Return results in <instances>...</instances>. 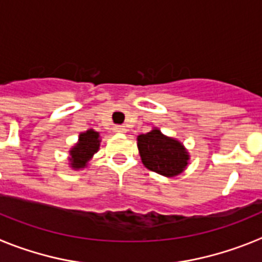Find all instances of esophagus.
I'll list each match as a JSON object with an SVG mask.
<instances>
[{"mask_svg":"<svg viewBox=\"0 0 262 262\" xmlns=\"http://www.w3.org/2000/svg\"><path fill=\"white\" fill-rule=\"evenodd\" d=\"M114 131H115V133L123 134V133H126L127 128L124 126H114Z\"/></svg>","mask_w":262,"mask_h":262,"instance_id":"34e87169","label":"esophagus"}]
</instances>
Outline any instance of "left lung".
Wrapping results in <instances>:
<instances>
[{
	"label": "left lung",
	"mask_w": 262,
	"mask_h": 262,
	"mask_svg": "<svg viewBox=\"0 0 262 262\" xmlns=\"http://www.w3.org/2000/svg\"><path fill=\"white\" fill-rule=\"evenodd\" d=\"M138 148L145 168L165 177L184 172L190 159L181 142L165 136L159 128L139 135Z\"/></svg>",
	"instance_id": "1"
}]
</instances>
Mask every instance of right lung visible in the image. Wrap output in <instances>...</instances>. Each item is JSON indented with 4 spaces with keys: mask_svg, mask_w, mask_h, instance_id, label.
Returning a JSON list of instances; mask_svg holds the SVG:
<instances>
[{
    "mask_svg": "<svg viewBox=\"0 0 262 262\" xmlns=\"http://www.w3.org/2000/svg\"><path fill=\"white\" fill-rule=\"evenodd\" d=\"M99 143H101L99 134L94 129H88L85 133H81L78 136V142L69 151L72 169L85 168L93 155L98 151Z\"/></svg>",
    "mask_w": 262,
    "mask_h": 262,
    "instance_id": "obj_1",
    "label": "right lung"
}]
</instances>
